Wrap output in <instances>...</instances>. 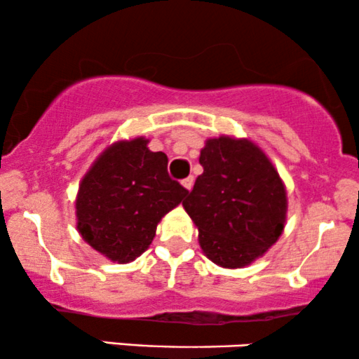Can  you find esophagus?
<instances>
[{"mask_svg": "<svg viewBox=\"0 0 359 359\" xmlns=\"http://www.w3.org/2000/svg\"><path fill=\"white\" fill-rule=\"evenodd\" d=\"M193 181H195V178H193V176H188L187 180H183V181H181V184H183V187L187 188L188 191H189V189L193 188Z\"/></svg>", "mask_w": 359, "mask_h": 359, "instance_id": "esophagus-1", "label": "esophagus"}]
</instances>
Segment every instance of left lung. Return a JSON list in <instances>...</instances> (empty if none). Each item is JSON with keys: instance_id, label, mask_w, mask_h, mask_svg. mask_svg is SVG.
Returning <instances> with one entry per match:
<instances>
[{"instance_id": "8db88e82", "label": "left lung", "mask_w": 359, "mask_h": 359, "mask_svg": "<svg viewBox=\"0 0 359 359\" xmlns=\"http://www.w3.org/2000/svg\"><path fill=\"white\" fill-rule=\"evenodd\" d=\"M203 172L183 201L203 254L223 269L262 257L284 231L287 191L267 154L245 137H210Z\"/></svg>"}]
</instances>
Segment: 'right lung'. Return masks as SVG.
Returning a JSON list of instances; mask_svg holds the SVG:
<instances>
[{
    "instance_id": "right-lung-1",
    "label": "right lung",
    "mask_w": 359,
    "mask_h": 359,
    "mask_svg": "<svg viewBox=\"0 0 359 359\" xmlns=\"http://www.w3.org/2000/svg\"><path fill=\"white\" fill-rule=\"evenodd\" d=\"M149 139H122L105 147L79 184L77 230L105 259L136 260L149 248L161 218L188 195L168 175V156Z\"/></svg>"
}]
</instances>
